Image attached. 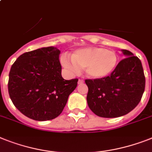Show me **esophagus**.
Wrapping results in <instances>:
<instances>
[{
  "mask_svg": "<svg viewBox=\"0 0 152 152\" xmlns=\"http://www.w3.org/2000/svg\"><path fill=\"white\" fill-rule=\"evenodd\" d=\"M85 81H84V80H82V79H79L78 80V82L77 83L79 84V85H81V84H83Z\"/></svg>",
  "mask_w": 152,
  "mask_h": 152,
  "instance_id": "34e87169",
  "label": "esophagus"
}]
</instances>
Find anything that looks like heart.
Masks as SVG:
<instances>
[{"label":"heart","mask_w":152,"mask_h":152,"mask_svg":"<svg viewBox=\"0 0 152 152\" xmlns=\"http://www.w3.org/2000/svg\"><path fill=\"white\" fill-rule=\"evenodd\" d=\"M70 60L67 56L61 58V64L72 73L85 69L88 77L102 79L110 76L118 64L116 53L102 47H86L79 49L72 53Z\"/></svg>","instance_id":"obj_1"}]
</instances>
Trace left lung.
<instances>
[{
	"label": "left lung",
	"instance_id": "left-lung-1",
	"mask_svg": "<svg viewBox=\"0 0 152 152\" xmlns=\"http://www.w3.org/2000/svg\"><path fill=\"white\" fill-rule=\"evenodd\" d=\"M122 52L126 57L120 61L110 76L85 80L88 107L101 117L126 115L138 105L145 91V77L140 59L129 50Z\"/></svg>",
	"mask_w": 152,
	"mask_h": 152
}]
</instances>
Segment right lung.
<instances>
[{
    "mask_svg": "<svg viewBox=\"0 0 152 152\" xmlns=\"http://www.w3.org/2000/svg\"><path fill=\"white\" fill-rule=\"evenodd\" d=\"M61 51L53 46L26 52L11 67L8 93L18 110L34 120L56 118L62 113L78 79L64 80L59 60Z\"/></svg>",
    "mask_w": 152,
    "mask_h": 152,
    "instance_id": "right-lung-1",
    "label": "right lung"
}]
</instances>
